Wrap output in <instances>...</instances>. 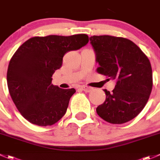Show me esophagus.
<instances>
[{
	"instance_id": "obj_1",
	"label": "esophagus",
	"mask_w": 160,
	"mask_h": 160,
	"mask_svg": "<svg viewBox=\"0 0 160 160\" xmlns=\"http://www.w3.org/2000/svg\"><path fill=\"white\" fill-rule=\"evenodd\" d=\"M81 89L83 90V91H85V92H90V91H92V88L88 86H82Z\"/></svg>"
}]
</instances>
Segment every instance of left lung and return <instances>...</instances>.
<instances>
[{
	"mask_svg": "<svg viewBox=\"0 0 160 160\" xmlns=\"http://www.w3.org/2000/svg\"><path fill=\"white\" fill-rule=\"evenodd\" d=\"M90 42L98 63V72L114 80L105 101L96 108L102 119L113 124L130 121L142 112L152 89V71L146 55L131 41L112 36H93Z\"/></svg>",
	"mask_w": 160,
	"mask_h": 160,
	"instance_id": "8db88e82",
	"label": "left lung"
}]
</instances>
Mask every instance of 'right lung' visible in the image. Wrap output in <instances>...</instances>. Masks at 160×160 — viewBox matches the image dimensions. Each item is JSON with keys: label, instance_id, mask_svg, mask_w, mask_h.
<instances>
[{"label": "right lung", "instance_id": "add662e5", "mask_svg": "<svg viewBox=\"0 0 160 160\" xmlns=\"http://www.w3.org/2000/svg\"><path fill=\"white\" fill-rule=\"evenodd\" d=\"M88 41L86 34L34 37L15 52L8 68V88L16 108L28 121L51 126L66 114L76 90L54 86L52 75L62 66L66 52L78 50Z\"/></svg>", "mask_w": 160, "mask_h": 160}]
</instances>
